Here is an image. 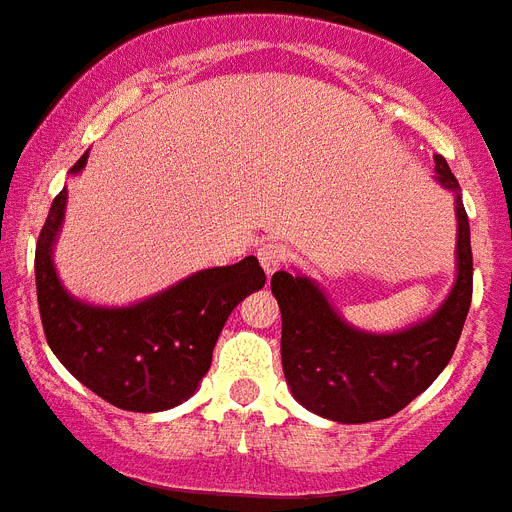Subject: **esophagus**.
Returning a JSON list of instances; mask_svg holds the SVG:
<instances>
[{
    "mask_svg": "<svg viewBox=\"0 0 512 512\" xmlns=\"http://www.w3.org/2000/svg\"><path fill=\"white\" fill-rule=\"evenodd\" d=\"M256 256H259L261 269H264L266 274H274L282 266L287 253H285V246H280L277 240H266V243H261V246L256 248Z\"/></svg>",
    "mask_w": 512,
    "mask_h": 512,
    "instance_id": "1",
    "label": "esophagus"
}]
</instances>
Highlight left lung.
Masks as SVG:
<instances>
[{"label":"left lung","instance_id":"left-lung-1","mask_svg":"<svg viewBox=\"0 0 512 512\" xmlns=\"http://www.w3.org/2000/svg\"><path fill=\"white\" fill-rule=\"evenodd\" d=\"M434 170L439 185L455 193L458 277L429 319L392 335L363 332L337 314L314 280L272 274V293L282 311V371L293 398L316 416L340 424L395 416L453 358L474 293V256L460 185L445 156H434Z\"/></svg>","mask_w":512,"mask_h":512}]
</instances>
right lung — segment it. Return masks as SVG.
<instances>
[{"label":"right lung","mask_w":512,"mask_h":512,"mask_svg":"<svg viewBox=\"0 0 512 512\" xmlns=\"http://www.w3.org/2000/svg\"><path fill=\"white\" fill-rule=\"evenodd\" d=\"M88 151L70 172L78 175ZM67 188L52 201L36 246V293L44 335L78 382L122 411L156 413L196 392L227 316L266 282L256 256L190 274L133 306H94L67 293L54 269Z\"/></svg>","instance_id":"add662e5"}]
</instances>
